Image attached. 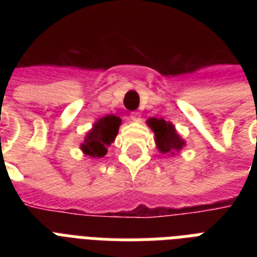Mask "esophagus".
Here are the masks:
<instances>
[{"label":"esophagus","instance_id":"34e87169","mask_svg":"<svg viewBox=\"0 0 257 257\" xmlns=\"http://www.w3.org/2000/svg\"><path fill=\"white\" fill-rule=\"evenodd\" d=\"M131 120H132L133 122H141L140 113H137V112L131 113Z\"/></svg>","mask_w":257,"mask_h":257}]
</instances>
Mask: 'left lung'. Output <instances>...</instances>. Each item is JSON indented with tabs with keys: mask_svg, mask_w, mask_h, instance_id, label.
<instances>
[{
	"mask_svg": "<svg viewBox=\"0 0 257 257\" xmlns=\"http://www.w3.org/2000/svg\"><path fill=\"white\" fill-rule=\"evenodd\" d=\"M147 124L155 133V143L159 152L163 155L175 156L185 147V140L177 133L175 125L171 121L151 117L147 120Z\"/></svg>",
	"mask_w": 257,
	"mask_h": 257,
	"instance_id": "left-lung-1",
	"label": "left lung"
}]
</instances>
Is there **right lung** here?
I'll return each instance as SVG.
<instances>
[{
    "label": "right lung",
    "instance_id": "right-lung-1",
    "mask_svg": "<svg viewBox=\"0 0 257 257\" xmlns=\"http://www.w3.org/2000/svg\"><path fill=\"white\" fill-rule=\"evenodd\" d=\"M120 125L121 118L114 114H106L97 118L96 122L92 125V129L86 132L84 141L80 144L82 153L90 159L104 157L108 152V147L116 139Z\"/></svg>",
    "mask_w": 257,
    "mask_h": 257
}]
</instances>
